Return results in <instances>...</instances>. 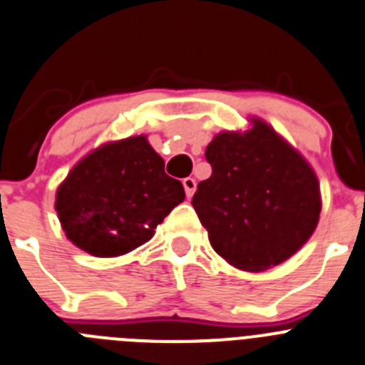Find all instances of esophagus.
I'll return each mask as SVG.
<instances>
[{
  "mask_svg": "<svg viewBox=\"0 0 365 365\" xmlns=\"http://www.w3.org/2000/svg\"><path fill=\"white\" fill-rule=\"evenodd\" d=\"M183 189H185V195L187 198H190V196L195 195L196 190V180L195 178H183Z\"/></svg>",
  "mask_w": 365,
  "mask_h": 365,
  "instance_id": "esophagus-1",
  "label": "esophagus"
}]
</instances>
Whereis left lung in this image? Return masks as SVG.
<instances>
[{
    "instance_id": "1",
    "label": "left lung",
    "mask_w": 365,
    "mask_h": 365,
    "mask_svg": "<svg viewBox=\"0 0 365 365\" xmlns=\"http://www.w3.org/2000/svg\"><path fill=\"white\" fill-rule=\"evenodd\" d=\"M245 133L216 134L205 149L212 175L192 207L212 249L244 271L282 264L318 225L320 185L311 165L265 121Z\"/></svg>"
}]
</instances>
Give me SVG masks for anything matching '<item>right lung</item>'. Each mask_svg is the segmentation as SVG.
Masks as SVG:
<instances>
[{"instance_id": "right-lung-1", "label": "right lung", "mask_w": 365, "mask_h": 365, "mask_svg": "<svg viewBox=\"0 0 365 365\" xmlns=\"http://www.w3.org/2000/svg\"><path fill=\"white\" fill-rule=\"evenodd\" d=\"M163 167L145 136L105 143L87 154L56 190L65 236L100 258L149 242L156 225L185 200L182 182Z\"/></svg>"}]
</instances>
